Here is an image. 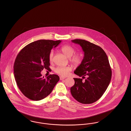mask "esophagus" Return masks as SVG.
Segmentation results:
<instances>
[{"label":"esophagus","mask_w":131,"mask_h":131,"mask_svg":"<svg viewBox=\"0 0 131 131\" xmlns=\"http://www.w3.org/2000/svg\"><path fill=\"white\" fill-rule=\"evenodd\" d=\"M65 79V78L64 77H62V76H60V80H64Z\"/></svg>","instance_id":"1"}]
</instances>
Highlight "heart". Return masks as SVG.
<instances>
[{
  "mask_svg": "<svg viewBox=\"0 0 131 131\" xmlns=\"http://www.w3.org/2000/svg\"><path fill=\"white\" fill-rule=\"evenodd\" d=\"M60 50L65 56L70 58V61L73 65L74 66H78L81 64L82 61V56L80 53H77L74 54L75 53V50L73 47L68 45H65L63 46ZM53 56L54 51L53 50H51L49 55V59L50 62H52L53 61ZM71 71V68L70 67L59 66L57 67L55 69V72L56 73L64 77L68 75Z\"/></svg>",
  "mask_w": 131,
  "mask_h": 131,
  "instance_id": "obj_1",
  "label": "heart"
}]
</instances>
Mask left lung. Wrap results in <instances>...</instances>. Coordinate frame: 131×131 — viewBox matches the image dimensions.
<instances>
[{
  "mask_svg": "<svg viewBox=\"0 0 131 131\" xmlns=\"http://www.w3.org/2000/svg\"><path fill=\"white\" fill-rule=\"evenodd\" d=\"M72 42L81 46L84 57L74 71L82 78H74L75 84L71 88V93L79 102L92 104L102 96L111 80L112 72L108 57L105 51L95 44L82 39Z\"/></svg>",
  "mask_w": 131,
  "mask_h": 131,
  "instance_id": "8db88e82",
  "label": "left lung"
}]
</instances>
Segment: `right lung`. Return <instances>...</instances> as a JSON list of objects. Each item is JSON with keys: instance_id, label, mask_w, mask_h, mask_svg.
Instances as JSON below:
<instances>
[{"instance_id": "right-lung-1", "label": "right lung", "mask_w": 131, "mask_h": 131, "mask_svg": "<svg viewBox=\"0 0 131 131\" xmlns=\"http://www.w3.org/2000/svg\"><path fill=\"white\" fill-rule=\"evenodd\" d=\"M61 42L38 40L26 45L17 55L14 65L15 79L19 90L27 98L34 101L43 99L59 81L57 75H50L45 78L41 72L44 69H50V51Z\"/></svg>"}]
</instances>
